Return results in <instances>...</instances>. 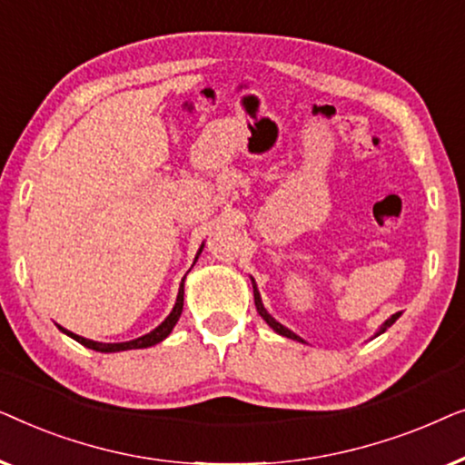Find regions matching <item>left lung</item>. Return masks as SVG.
Instances as JSON below:
<instances>
[{
  "label": "left lung",
  "mask_w": 465,
  "mask_h": 465,
  "mask_svg": "<svg viewBox=\"0 0 465 465\" xmlns=\"http://www.w3.org/2000/svg\"><path fill=\"white\" fill-rule=\"evenodd\" d=\"M253 301H256V309H258V313H260V315H262V320H264L266 323H269V326H271L272 330H275V332H277V334H282V336H288V339H294V341H302V339H301V336H296L294 332H292V330H288V328H285V326H282V323H279V322H275V320H272V317H271L269 313H266V309L262 307V301H260V294H258L256 285H253ZM398 317H400V313H396V315H391V317H390V320H387V322L383 323V328H381V330H379V334H381V332H385V330H387V328H390V326H391V323L398 320Z\"/></svg>",
  "instance_id": "obj_1"
}]
</instances>
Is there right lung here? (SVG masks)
<instances>
[{
    "label": "right lung",
    "mask_w": 465,
    "mask_h": 465,
    "mask_svg": "<svg viewBox=\"0 0 465 465\" xmlns=\"http://www.w3.org/2000/svg\"><path fill=\"white\" fill-rule=\"evenodd\" d=\"M201 250H203V247H201ZM201 250H199V253H201ZM196 258H199V256H196ZM194 262H196V260H194ZM183 279H186V277H183ZM183 279H182L180 292H177L175 307H173V311H171V313H169L167 320H164L158 328L152 330L150 334L139 336V339H135V341H129V342H94V341L82 339V336L74 334V332H69V330L61 328V326H59V330H61V332H65L67 336H72L74 341H78L80 345H84V347H88V349H94V351H101V353L126 351V349H143V347H152V345H156V342H161V341L167 339V336L171 334V330H173V326L177 323V320H180L182 309H183Z\"/></svg>",
    "instance_id": "obj_1"
}]
</instances>
